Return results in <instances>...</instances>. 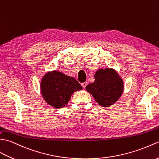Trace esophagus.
I'll list each match as a JSON object with an SVG mask.
<instances>
[{
	"mask_svg": "<svg viewBox=\"0 0 159 159\" xmlns=\"http://www.w3.org/2000/svg\"><path fill=\"white\" fill-rule=\"evenodd\" d=\"M82 84V86L84 88V89H85V88H86V86H87V82H84V83H82V84Z\"/></svg>",
	"mask_w": 159,
	"mask_h": 159,
	"instance_id": "obj_1",
	"label": "esophagus"
}]
</instances>
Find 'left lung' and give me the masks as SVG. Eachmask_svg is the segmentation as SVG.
<instances>
[{"label":"left lung","mask_w":159,"mask_h":159,"mask_svg":"<svg viewBox=\"0 0 159 159\" xmlns=\"http://www.w3.org/2000/svg\"><path fill=\"white\" fill-rule=\"evenodd\" d=\"M94 80L86 89L101 106H110L120 97L124 85L115 70L111 69H99L94 74Z\"/></svg>","instance_id":"left-lung-1"}]
</instances>
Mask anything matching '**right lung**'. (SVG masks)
I'll return each instance as SVG.
<instances>
[{
  "label": "right lung",
  "instance_id": "add662e5",
  "mask_svg": "<svg viewBox=\"0 0 159 159\" xmlns=\"http://www.w3.org/2000/svg\"><path fill=\"white\" fill-rule=\"evenodd\" d=\"M82 89L75 79L56 70L45 74L41 83L42 96L49 105L56 108L64 107L74 92Z\"/></svg>",
  "mask_w": 159,
  "mask_h": 159
}]
</instances>
